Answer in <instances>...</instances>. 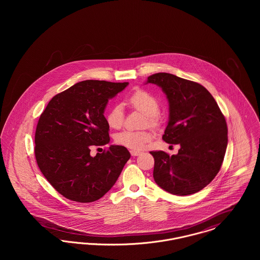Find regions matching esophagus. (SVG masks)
<instances>
[{"instance_id": "obj_1", "label": "esophagus", "mask_w": 260, "mask_h": 260, "mask_svg": "<svg viewBox=\"0 0 260 260\" xmlns=\"http://www.w3.org/2000/svg\"><path fill=\"white\" fill-rule=\"evenodd\" d=\"M140 153H141V152H139V151H136V150H132V151H131L132 156H135V157H136V156H138V155H140Z\"/></svg>"}]
</instances>
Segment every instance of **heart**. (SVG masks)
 Here are the masks:
<instances>
[{
    "mask_svg": "<svg viewBox=\"0 0 260 260\" xmlns=\"http://www.w3.org/2000/svg\"><path fill=\"white\" fill-rule=\"evenodd\" d=\"M127 103L136 110L145 114V124L149 125L158 124L159 102L153 95L144 90H137L128 98ZM106 121L112 128H120L124 123L123 107L120 104L114 105L106 115ZM151 140L152 134L147 131L125 129L115 136V141L118 144L133 150L144 148Z\"/></svg>",
    "mask_w": 260,
    "mask_h": 260,
    "instance_id": "obj_1",
    "label": "heart"
}]
</instances>
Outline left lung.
Here are the masks:
<instances>
[{
    "instance_id": "1",
    "label": "left lung",
    "mask_w": 260,
    "mask_h": 260,
    "mask_svg": "<svg viewBox=\"0 0 260 260\" xmlns=\"http://www.w3.org/2000/svg\"><path fill=\"white\" fill-rule=\"evenodd\" d=\"M146 84L161 88L169 101V122L162 139L179 144L176 155L150 152L154 180L165 191L197 193L216 176L227 148V124L215 99L198 83L169 73L151 75Z\"/></svg>"
}]
</instances>
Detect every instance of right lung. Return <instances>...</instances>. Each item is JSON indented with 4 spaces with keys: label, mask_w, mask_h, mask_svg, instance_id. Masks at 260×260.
<instances>
[{
    "label": "right lung",
    "mask_w": 260,
    "mask_h": 260,
    "mask_svg": "<svg viewBox=\"0 0 260 260\" xmlns=\"http://www.w3.org/2000/svg\"><path fill=\"white\" fill-rule=\"evenodd\" d=\"M128 83L87 80L53 96L40 116L35 134L38 167L51 186L65 198L91 203L116 183L127 149L111 145L90 156V148L109 143L104 110L109 99Z\"/></svg>",
    "instance_id": "1"
}]
</instances>
